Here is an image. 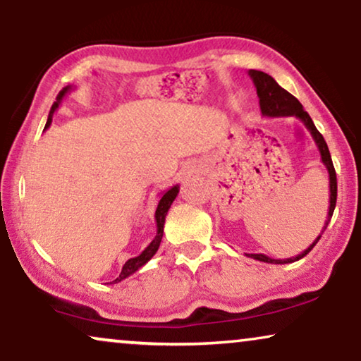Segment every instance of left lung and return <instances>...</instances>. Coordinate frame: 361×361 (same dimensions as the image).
I'll return each instance as SVG.
<instances>
[{
    "label": "left lung",
    "instance_id": "left-lung-1",
    "mask_svg": "<svg viewBox=\"0 0 361 361\" xmlns=\"http://www.w3.org/2000/svg\"><path fill=\"white\" fill-rule=\"evenodd\" d=\"M248 75L251 77V80H253L255 88H256V95H258V98H259L261 115L268 116V118H278V116H295V118H299V120L304 123V126L309 130L310 136H312V140L315 141V145H317V149L320 152V161L324 162L325 169H327V172H329V192H330V194H329L327 220H325V224L322 226V231H320L317 238H315L312 243H310L307 248L302 251V253L295 255V256H293V258L274 259V258H269V256H266L263 253H248V255H246V256H250V258L263 261V263H271V264L294 263V261L304 258V256L307 255L315 245H317L320 236H322L325 228H327L330 219H332L334 210H335V202H337V174H335L334 162H332V157H330V151L327 147V142H325L324 136L317 131V128H315L312 118L309 116V113L304 111V108H302V105H300V102L298 100V98H295L294 95H290L288 90H284V88L281 87L273 77L268 75V73H264L261 71H248Z\"/></svg>",
    "mask_w": 361,
    "mask_h": 361
}]
</instances>
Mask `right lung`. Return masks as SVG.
<instances>
[{
    "label": "right lung",
    "mask_w": 361,
    "mask_h": 361,
    "mask_svg": "<svg viewBox=\"0 0 361 361\" xmlns=\"http://www.w3.org/2000/svg\"><path fill=\"white\" fill-rule=\"evenodd\" d=\"M72 90H73L72 85H67L66 88H62L61 93H59V95H57V100L54 102L51 111H49V118H47L46 128H44V130H47V128L51 126L54 113L57 111L59 105H61L62 100H63V98H66L67 93H71ZM177 194H179V185H172L171 189H167V190L164 192V194L161 195V200H159V204H157V209H156V214H154V220H156V236H154V238H152L151 243L147 245L146 248L141 251V255L135 256V258H130V259L126 261L125 264H123L121 273H120V276H118L116 279H113V281H110V283H106V284H116V283H121L123 279L130 278L131 274H135L137 269H141L142 266H145V264L147 263V261H149V259L152 258V256L156 255V251L159 250L162 235H164L166 215H167V212H169L172 202H174Z\"/></svg>",
    "instance_id": "1"
}]
</instances>
